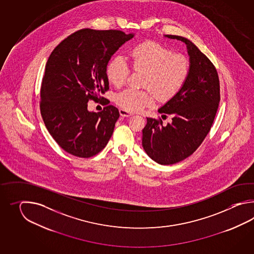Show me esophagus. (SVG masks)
Here are the masks:
<instances>
[{"label":"esophagus","instance_id":"obj_1","mask_svg":"<svg viewBox=\"0 0 254 254\" xmlns=\"http://www.w3.org/2000/svg\"><path fill=\"white\" fill-rule=\"evenodd\" d=\"M120 114H121V116H124V117H129V116H131V115H133L132 113H129L128 111H125L124 109H121L119 111Z\"/></svg>","mask_w":254,"mask_h":254}]
</instances>
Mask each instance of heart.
I'll use <instances>...</instances> for the list:
<instances>
[{
  "label": "heart",
  "instance_id": "heart-1",
  "mask_svg": "<svg viewBox=\"0 0 254 254\" xmlns=\"http://www.w3.org/2000/svg\"><path fill=\"white\" fill-rule=\"evenodd\" d=\"M129 58L135 70L145 71L143 86L147 90L125 89L115 95L121 108L138 112L152 105L154 96L162 100L173 97L183 88L190 71L189 59L183 54H173L170 49L155 42L139 43L129 52ZM129 66L125 57L115 55L106 66V76L115 87L123 86L129 75Z\"/></svg>",
  "mask_w": 254,
  "mask_h": 254
}]
</instances>
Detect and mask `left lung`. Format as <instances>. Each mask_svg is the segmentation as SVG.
<instances>
[{
	"label": "left lung",
	"instance_id": "left-lung-1",
	"mask_svg": "<svg viewBox=\"0 0 254 254\" xmlns=\"http://www.w3.org/2000/svg\"><path fill=\"white\" fill-rule=\"evenodd\" d=\"M184 42L188 50L190 71L186 82L158 112L172 116V123L147 118L142 129V147L154 162L170 165L191 155L209 133L220 103V81L214 65L188 39L165 35Z\"/></svg>",
	"mask_w": 254,
	"mask_h": 254
}]
</instances>
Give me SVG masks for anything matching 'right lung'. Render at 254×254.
<instances>
[{
  "label": "right lung",
  "instance_id": "add662e5",
  "mask_svg": "<svg viewBox=\"0 0 254 254\" xmlns=\"http://www.w3.org/2000/svg\"><path fill=\"white\" fill-rule=\"evenodd\" d=\"M133 36L118 30L81 29L50 55L41 87V114L50 134L68 153L90 158L108 143L118 109L104 103L102 112L93 113L87 103L103 100L109 90L107 64Z\"/></svg>",
  "mask_w": 254,
  "mask_h": 254
}]
</instances>
